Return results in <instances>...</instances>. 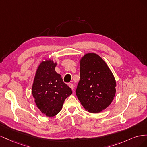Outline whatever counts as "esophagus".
<instances>
[{
    "instance_id": "34e87169",
    "label": "esophagus",
    "mask_w": 147,
    "mask_h": 147,
    "mask_svg": "<svg viewBox=\"0 0 147 147\" xmlns=\"http://www.w3.org/2000/svg\"><path fill=\"white\" fill-rule=\"evenodd\" d=\"M68 85H69V86L71 89H72V90H74V84H73L72 83H69V84H68Z\"/></svg>"
}]
</instances>
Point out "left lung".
<instances>
[{
    "mask_svg": "<svg viewBox=\"0 0 147 147\" xmlns=\"http://www.w3.org/2000/svg\"><path fill=\"white\" fill-rule=\"evenodd\" d=\"M80 80L76 95L86 110L99 113L112 103L116 93V80L105 62L90 53L80 61Z\"/></svg>",
    "mask_w": 147,
    "mask_h": 147,
    "instance_id": "8db88e82",
    "label": "left lung"
}]
</instances>
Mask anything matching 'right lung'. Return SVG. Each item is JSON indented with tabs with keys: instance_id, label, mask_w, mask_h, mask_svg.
I'll return each instance as SVG.
<instances>
[{
	"instance_id": "1",
	"label": "right lung",
	"mask_w": 147,
	"mask_h": 147,
	"mask_svg": "<svg viewBox=\"0 0 147 147\" xmlns=\"http://www.w3.org/2000/svg\"><path fill=\"white\" fill-rule=\"evenodd\" d=\"M56 65L57 63L50 59L42 61L35 73L32 87V94L37 107L48 117L58 113L65 99L72 93L61 75L55 71Z\"/></svg>"
}]
</instances>
